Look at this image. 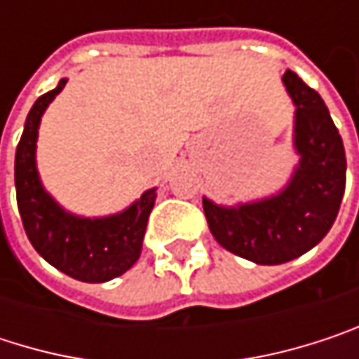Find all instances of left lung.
<instances>
[{
    "label": "left lung",
    "instance_id": "left-lung-1",
    "mask_svg": "<svg viewBox=\"0 0 359 359\" xmlns=\"http://www.w3.org/2000/svg\"><path fill=\"white\" fill-rule=\"evenodd\" d=\"M295 104L293 145L299 164L276 195L218 205L203 197V212L214 239L231 253L262 266L291 262L330 231L345 193V149L323 97L295 72L283 74Z\"/></svg>",
    "mask_w": 359,
    "mask_h": 359
}]
</instances>
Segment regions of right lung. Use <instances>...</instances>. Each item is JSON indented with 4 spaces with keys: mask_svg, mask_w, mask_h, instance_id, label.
<instances>
[{
    "mask_svg": "<svg viewBox=\"0 0 359 359\" xmlns=\"http://www.w3.org/2000/svg\"><path fill=\"white\" fill-rule=\"evenodd\" d=\"M66 79L47 91L31 108L16 147V199L29 241L36 253L60 272L83 283H106L124 274L139 259L149 214L156 203V187L147 189L126 210L83 218L66 212L41 184L36 172V137L41 116L64 89Z\"/></svg>",
    "mask_w": 359,
    "mask_h": 359,
    "instance_id": "right-lung-1",
    "label": "right lung"
}]
</instances>
